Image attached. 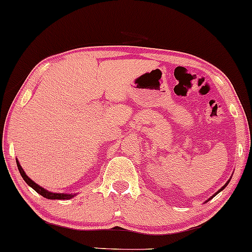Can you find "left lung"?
Instances as JSON below:
<instances>
[{
    "label": "left lung",
    "instance_id": "1",
    "mask_svg": "<svg viewBox=\"0 0 252 252\" xmlns=\"http://www.w3.org/2000/svg\"><path fill=\"white\" fill-rule=\"evenodd\" d=\"M228 183H229V182H228ZM228 183H226V185H224V186H223V188H222V189H220V190H219V191L217 192V193H219V192H220V191H222V190H223V189H224V188H226V186L228 185ZM217 193H215V194H217ZM215 194H214V195H215ZM214 195H213V197H214ZM213 197H212V198H213Z\"/></svg>",
    "mask_w": 252,
    "mask_h": 252
}]
</instances>
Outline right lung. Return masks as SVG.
<instances>
[{
    "label": "right lung",
    "instance_id": "add662e5",
    "mask_svg": "<svg viewBox=\"0 0 252 252\" xmlns=\"http://www.w3.org/2000/svg\"><path fill=\"white\" fill-rule=\"evenodd\" d=\"M16 162H17V166H18V170H19V174H21V176L23 177V179H24V181H25L26 184L30 185L31 188L33 189V190H34L35 192H38V193L40 194V195H42V197H45V198H47V199H69V198L73 197V194L53 193V192H48V191L45 190V189L40 188V186H39L38 184H35V183H34L33 181H31V179L29 178L28 176L25 175L24 170L22 169V166H21V164H19V163H18V161H16Z\"/></svg>",
    "mask_w": 252,
    "mask_h": 252
}]
</instances>
